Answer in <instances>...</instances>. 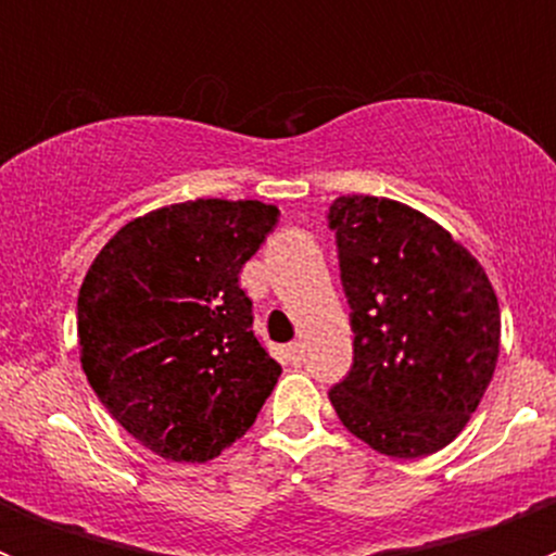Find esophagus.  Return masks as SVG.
Here are the masks:
<instances>
[{
    "instance_id": "34e87169",
    "label": "esophagus",
    "mask_w": 556,
    "mask_h": 556,
    "mask_svg": "<svg viewBox=\"0 0 556 556\" xmlns=\"http://www.w3.org/2000/svg\"><path fill=\"white\" fill-rule=\"evenodd\" d=\"M287 358L292 362V365H301V362H303V342H289Z\"/></svg>"
}]
</instances>
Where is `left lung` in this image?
<instances>
[{
    "label": "left lung",
    "mask_w": 556,
    "mask_h": 556,
    "mask_svg": "<svg viewBox=\"0 0 556 556\" xmlns=\"http://www.w3.org/2000/svg\"><path fill=\"white\" fill-rule=\"evenodd\" d=\"M328 225L353 328V367L328 392L333 409L378 454H434L468 426L493 381V283L443 225L397 200L337 198Z\"/></svg>",
    "instance_id": "1"
}]
</instances>
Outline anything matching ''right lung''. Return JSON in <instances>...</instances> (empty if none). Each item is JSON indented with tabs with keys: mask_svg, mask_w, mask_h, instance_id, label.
Segmentation results:
<instances>
[{
	"mask_svg": "<svg viewBox=\"0 0 556 556\" xmlns=\"http://www.w3.org/2000/svg\"><path fill=\"white\" fill-rule=\"evenodd\" d=\"M278 223L262 200H189L108 239L77 294L88 384L152 454L208 462L262 412L281 365L253 337L239 273Z\"/></svg>",
	"mask_w": 556,
	"mask_h": 556,
	"instance_id": "add662e5",
	"label": "right lung"
}]
</instances>
